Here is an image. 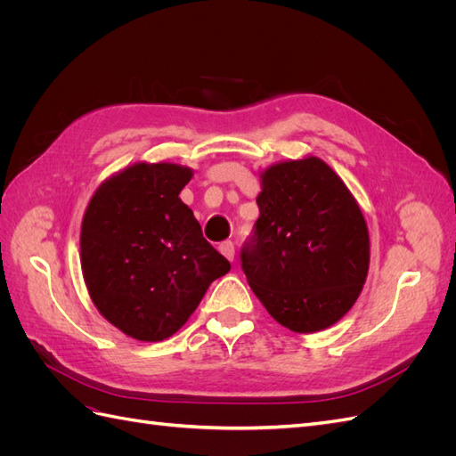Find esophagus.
<instances>
[{"label":"esophagus","mask_w":456,"mask_h":456,"mask_svg":"<svg viewBox=\"0 0 456 456\" xmlns=\"http://www.w3.org/2000/svg\"><path fill=\"white\" fill-rule=\"evenodd\" d=\"M218 249L228 260H233V253H236V249H233V243L232 241H223V243H220Z\"/></svg>","instance_id":"obj_1"}]
</instances>
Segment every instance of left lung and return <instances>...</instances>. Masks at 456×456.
Segmentation results:
<instances>
[{
	"label": "left lung",
	"instance_id": "obj_1",
	"mask_svg": "<svg viewBox=\"0 0 456 456\" xmlns=\"http://www.w3.org/2000/svg\"><path fill=\"white\" fill-rule=\"evenodd\" d=\"M258 220L241 268L268 314L295 333L335 325L369 272L363 213L329 165L306 156L260 173Z\"/></svg>",
	"mask_w": 456,
	"mask_h": 456
}]
</instances>
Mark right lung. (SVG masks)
Wrapping results in <instances>:
<instances>
[{
  "mask_svg": "<svg viewBox=\"0 0 456 456\" xmlns=\"http://www.w3.org/2000/svg\"><path fill=\"white\" fill-rule=\"evenodd\" d=\"M191 176L184 165L139 161L106 178L86 209L79 245L89 297L136 340L175 335L230 272L178 198Z\"/></svg>",
  "mask_w": 456,
  "mask_h": 456,
  "instance_id": "add662e5",
  "label": "right lung"
}]
</instances>
